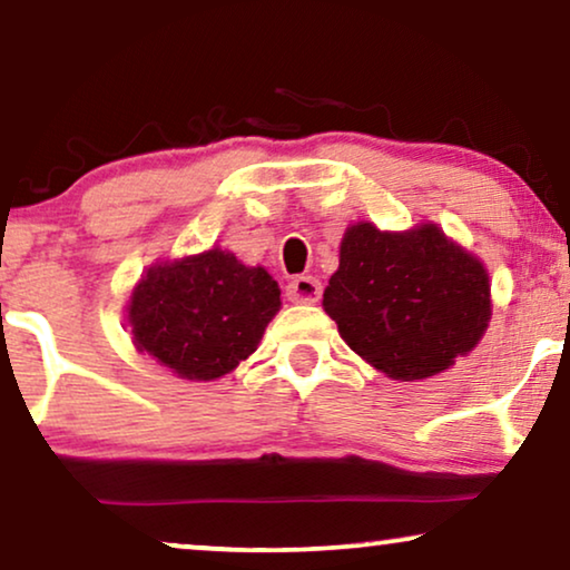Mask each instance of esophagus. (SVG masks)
I'll return each mask as SVG.
<instances>
[{"instance_id": "esophagus-1", "label": "esophagus", "mask_w": 570, "mask_h": 570, "mask_svg": "<svg viewBox=\"0 0 570 570\" xmlns=\"http://www.w3.org/2000/svg\"><path fill=\"white\" fill-rule=\"evenodd\" d=\"M287 298L293 303H316L322 298V283L316 277H293L287 283Z\"/></svg>"}]
</instances>
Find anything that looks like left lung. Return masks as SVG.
I'll return each instance as SVG.
<instances>
[{
    "label": "left lung",
    "instance_id": "8db88e82",
    "mask_svg": "<svg viewBox=\"0 0 570 570\" xmlns=\"http://www.w3.org/2000/svg\"><path fill=\"white\" fill-rule=\"evenodd\" d=\"M324 311L373 368L396 381L428 379L485 334L490 279L439 225L389 233L355 223L342 238Z\"/></svg>",
    "mask_w": 570,
    "mask_h": 570
}]
</instances>
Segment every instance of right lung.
I'll return each mask as SVG.
<instances>
[{"instance_id": "add662e5", "label": "right lung", "mask_w": 570, "mask_h": 570, "mask_svg": "<svg viewBox=\"0 0 570 570\" xmlns=\"http://www.w3.org/2000/svg\"><path fill=\"white\" fill-rule=\"evenodd\" d=\"M279 311V287L264 267L209 248L153 264L127 306L131 340L176 376L213 381L259 345Z\"/></svg>"}]
</instances>
